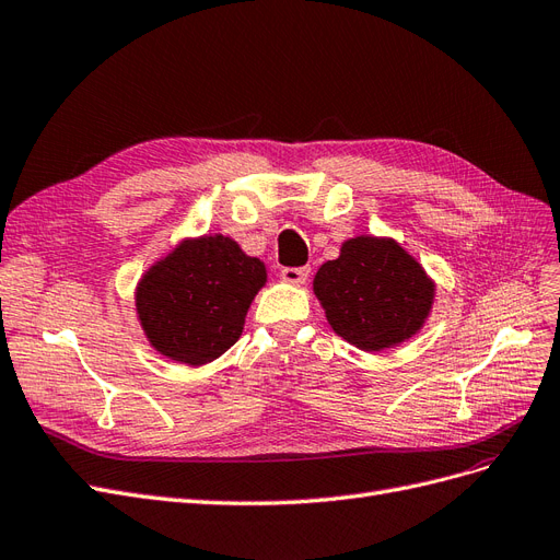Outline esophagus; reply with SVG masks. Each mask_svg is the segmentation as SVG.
<instances>
[{
  "label": "esophagus",
  "mask_w": 560,
  "mask_h": 560,
  "mask_svg": "<svg viewBox=\"0 0 560 560\" xmlns=\"http://www.w3.org/2000/svg\"><path fill=\"white\" fill-rule=\"evenodd\" d=\"M310 277V267H283L281 269V279L285 283H293V285H302Z\"/></svg>",
  "instance_id": "obj_1"
}]
</instances>
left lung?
Returning <instances> with one entry per match:
<instances>
[{
  "mask_svg": "<svg viewBox=\"0 0 560 560\" xmlns=\"http://www.w3.org/2000/svg\"><path fill=\"white\" fill-rule=\"evenodd\" d=\"M314 293L339 337L384 351L423 328L435 283L398 242L355 237L341 244L337 260L320 265Z\"/></svg>",
  "mask_w": 560,
  "mask_h": 560,
  "instance_id": "8db88e82",
  "label": "left lung"
}]
</instances>
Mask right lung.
<instances>
[{
	"instance_id": "add662e5",
	"label": "right lung",
	"mask_w": 560,
	"mask_h": 560,
	"mask_svg": "<svg viewBox=\"0 0 560 560\" xmlns=\"http://www.w3.org/2000/svg\"><path fill=\"white\" fill-rule=\"evenodd\" d=\"M267 272L223 234L186 240L137 285V314L151 347L176 363L205 365L225 353Z\"/></svg>"
}]
</instances>
